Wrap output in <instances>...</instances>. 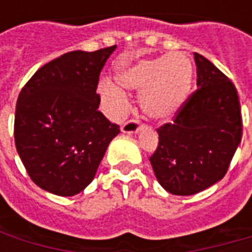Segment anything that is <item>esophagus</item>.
<instances>
[{
    "label": "esophagus",
    "mask_w": 252,
    "mask_h": 252,
    "mask_svg": "<svg viewBox=\"0 0 252 252\" xmlns=\"http://www.w3.org/2000/svg\"><path fill=\"white\" fill-rule=\"evenodd\" d=\"M139 129H140V123L137 120H128L121 126V131L124 133H137Z\"/></svg>",
    "instance_id": "obj_1"
}]
</instances>
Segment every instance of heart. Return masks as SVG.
<instances>
[{
    "mask_svg": "<svg viewBox=\"0 0 252 252\" xmlns=\"http://www.w3.org/2000/svg\"><path fill=\"white\" fill-rule=\"evenodd\" d=\"M116 78L123 88L143 90L144 112L155 120L164 121L173 119L188 98L193 82V64L185 54L174 52L121 66ZM123 88L109 79L99 82V95L115 115L126 106Z\"/></svg>",
    "mask_w": 252,
    "mask_h": 252,
    "instance_id": "heart-1",
    "label": "heart"
}]
</instances>
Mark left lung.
Here are the masks:
<instances>
[{
	"instance_id": "1",
	"label": "left lung",
	"mask_w": 252,
	"mask_h": 252,
	"mask_svg": "<svg viewBox=\"0 0 252 252\" xmlns=\"http://www.w3.org/2000/svg\"><path fill=\"white\" fill-rule=\"evenodd\" d=\"M194 62L198 89L177 112L174 123L157 129L158 147L150 157L158 182L175 195L200 193L221 180L243 131L235 85L197 52Z\"/></svg>"
}]
</instances>
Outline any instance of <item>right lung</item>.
Wrapping results in <instances>:
<instances>
[{"label":"right lung","instance_id":"1","mask_svg":"<svg viewBox=\"0 0 252 252\" xmlns=\"http://www.w3.org/2000/svg\"><path fill=\"white\" fill-rule=\"evenodd\" d=\"M115 50L63 54L40 67L20 92L16 148L31 180L52 194L82 191L120 133L98 110L95 93L99 72Z\"/></svg>","mask_w":252,"mask_h":252}]
</instances>
